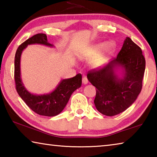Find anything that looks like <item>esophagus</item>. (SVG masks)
Wrapping results in <instances>:
<instances>
[{
    "label": "esophagus",
    "instance_id": "34e87169",
    "mask_svg": "<svg viewBox=\"0 0 157 157\" xmlns=\"http://www.w3.org/2000/svg\"><path fill=\"white\" fill-rule=\"evenodd\" d=\"M88 79H87V78L85 75L83 76V78H82V83H83L84 84H88Z\"/></svg>",
    "mask_w": 157,
    "mask_h": 157
}]
</instances>
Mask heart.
Returning <instances> with one entry per match:
<instances>
[{
  "mask_svg": "<svg viewBox=\"0 0 157 157\" xmlns=\"http://www.w3.org/2000/svg\"><path fill=\"white\" fill-rule=\"evenodd\" d=\"M116 48V44L110 41L106 44L105 43H98L89 47L85 52L83 57L86 59H93L91 65L93 68H98L103 66L107 62L108 57ZM104 49L105 51H102Z\"/></svg>",
  "mask_w": 157,
  "mask_h": 157,
  "instance_id": "obj_1",
  "label": "heart"
}]
</instances>
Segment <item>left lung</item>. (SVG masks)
Segmentation results:
<instances>
[{"instance_id":"left-lung-1","label":"left lung","mask_w":157,"mask_h":157,"mask_svg":"<svg viewBox=\"0 0 157 157\" xmlns=\"http://www.w3.org/2000/svg\"><path fill=\"white\" fill-rule=\"evenodd\" d=\"M145 69L141 49L126 37L116 58L102 69L87 74L88 80L97 89L94 100L97 110L113 116L129 108L141 91Z\"/></svg>"}]
</instances>
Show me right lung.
I'll list each match as a JSON object with an SVG mask.
<instances>
[{
  "mask_svg": "<svg viewBox=\"0 0 157 157\" xmlns=\"http://www.w3.org/2000/svg\"><path fill=\"white\" fill-rule=\"evenodd\" d=\"M40 44L48 47L54 45L48 43L46 34H37L20 45L14 58V79L16 89L19 96L29 107L39 115L55 116L60 113L67 105L71 95L82 85L80 73L68 79H63L56 88L49 94L36 95L31 94L24 86L21 77V57L28 45Z\"/></svg>",
  "mask_w": 157,
  "mask_h": 157,
  "instance_id": "obj_1",
  "label": "right lung"
}]
</instances>
